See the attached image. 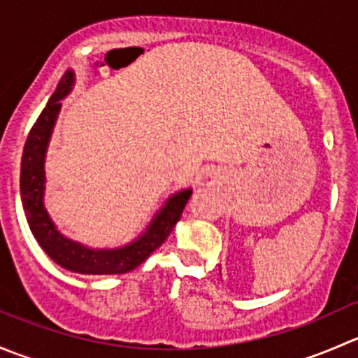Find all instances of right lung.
I'll list each match as a JSON object with an SVG mask.
<instances>
[{
  "label": "right lung",
  "mask_w": 358,
  "mask_h": 358,
  "mask_svg": "<svg viewBox=\"0 0 358 358\" xmlns=\"http://www.w3.org/2000/svg\"><path fill=\"white\" fill-rule=\"evenodd\" d=\"M76 74L69 69L29 131L20 164V197L25 218L43 251L62 268L83 275H114L131 272L168 239L173 227L182 216L187 201L192 196V189L189 187L171 194L147 223L145 229L124 246L90 248L64 236L45 208V161L53 128L62 109V100L72 92Z\"/></svg>",
  "instance_id": "1"
}]
</instances>
